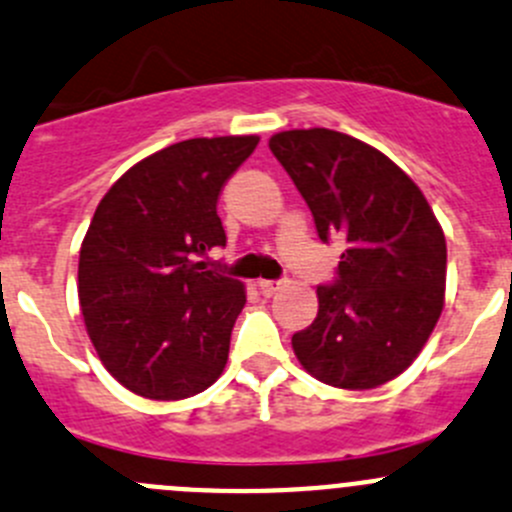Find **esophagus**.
<instances>
[{
    "label": "esophagus",
    "instance_id": "1",
    "mask_svg": "<svg viewBox=\"0 0 512 512\" xmlns=\"http://www.w3.org/2000/svg\"><path fill=\"white\" fill-rule=\"evenodd\" d=\"M281 286H284V281H269V279L259 281V289H261V294H264V296H274L276 291L281 289Z\"/></svg>",
    "mask_w": 512,
    "mask_h": 512
}]
</instances>
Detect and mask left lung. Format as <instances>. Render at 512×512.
<instances>
[{
	"mask_svg": "<svg viewBox=\"0 0 512 512\" xmlns=\"http://www.w3.org/2000/svg\"><path fill=\"white\" fill-rule=\"evenodd\" d=\"M269 148L311 208L321 241L347 238L337 284L316 289L314 324L291 337L296 359L339 389L399 377L445 306L447 246L430 203L397 163L352 135L284 130Z\"/></svg>",
	"mask_w": 512,
	"mask_h": 512,
	"instance_id": "obj_1",
	"label": "left lung"
}]
</instances>
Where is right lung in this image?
Instances as JSON below:
<instances>
[{"label":"right lung","mask_w":512,"mask_h":512,"mask_svg":"<svg viewBox=\"0 0 512 512\" xmlns=\"http://www.w3.org/2000/svg\"><path fill=\"white\" fill-rule=\"evenodd\" d=\"M259 135L191 138L125 170L102 196L77 266L85 329L105 369L148 399H186L223 374L241 281L198 261L226 246L216 203Z\"/></svg>","instance_id":"obj_1"}]
</instances>
